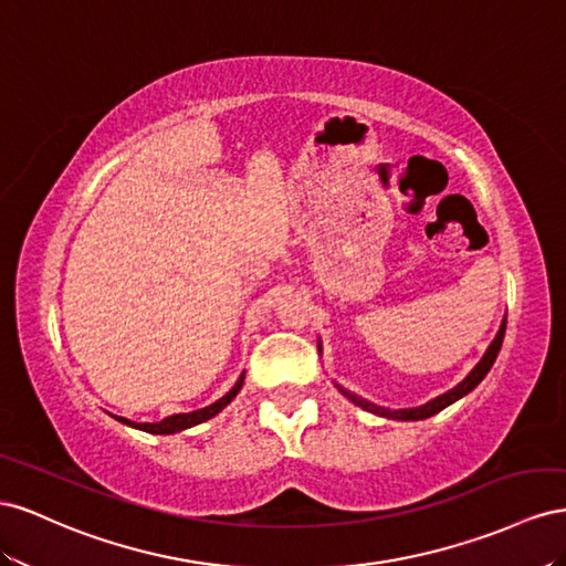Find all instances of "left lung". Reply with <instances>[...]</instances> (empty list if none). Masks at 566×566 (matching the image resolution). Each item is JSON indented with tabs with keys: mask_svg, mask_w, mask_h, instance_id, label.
Here are the masks:
<instances>
[{
	"mask_svg": "<svg viewBox=\"0 0 566 566\" xmlns=\"http://www.w3.org/2000/svg\"><path fill=\"white\" fill-rule=\"evenodd\" d=\"M505 327H507V317L503 319V325H500L497 336L493 338V344L489 346L486 355H483V358L479 360V365L472 369V373L467 375V377L455 386V389H450L448 394H443V396H439V398L429 400L427 406L408 408V410H389V408H379V406H375V402H369V400H365V398H360V396H355V394H350V391L342 389V386H338V391H342L350 402H355V406H360L363 410H367V412H375V415H379V417H389V419H424V417H431V415H436V412H441L443 408H448L450 402H455L458 398H462V396L470 394V391L474 389V386H476L483 377L489 375V369L493 367V363H495V358H497V350H500V346H503Z\"/></svg>",
	"mask_w": 566,
	"mask_h": 566,
	"instance_id": "obj_1",
	"label": "left lung"
}]
</instances>
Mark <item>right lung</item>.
Wrapping results in <instances>:
<instances>
[{
  "instance_id": "add662e5",
  "label": "right lung",
  "mask_w": 566,
  "mask_h": 566,
  "mask_svg": "<svg viewBox=\"0 0 566 566\" xmlns=\"http://www.w3.org/2000/svg\"><path fill=\"white\" fill-rule=\"evenodd\" d=\"M241 384H244V375L239 377V381L234 384V389L230 391V394H224L220 400H216L213 406H208V408H201V410H197V412H185V415H170V417H166V419H160V422H156V424H137V422H130V419H125V417H118L123 424H130V427H137V429H142V431H149V433H175V431H182V429H189V427H193V424H201V422H206V419H211V417H216L222 408H228L230 402L234 400V396L241 391Z\"/></svg>"
}]
</instances>
